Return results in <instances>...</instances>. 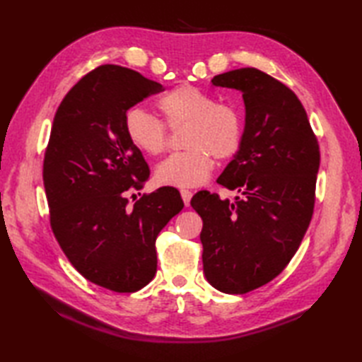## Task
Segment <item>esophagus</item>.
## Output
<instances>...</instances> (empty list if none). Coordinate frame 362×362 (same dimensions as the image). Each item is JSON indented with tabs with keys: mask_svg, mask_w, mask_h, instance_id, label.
<instances>
[{
	"mask_svg": "<svg viewBox=\"0 0 362 362\" xmlns=\"http://www.w3.org/2000/svg\"><path fill=\"white\" fill-rule=\"evenodd\" d=\"M180 194H182L183 202H185V205L188 206V205H189V201H191V197H193V191L182 188V189H180Z\"/></svg>",
	"mask_w": 362,
	"mask_h": 362,
	"instance_id": "esophagus-1",
	"label": "esophagus"
}]
</instances>
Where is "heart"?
<instances>
[{"label":"heart","instance_id":"heart-1","mask_svg":"<svg viewBox=\"0 0 362 362\" xmlns=\"http://www.w3.org/2000/svg\"><path fill=\"white\" fill-rule=\"evenodd\" d=\"M157 107L171 129L188 124L185 144L191 148L173 153L157 166L156 179L161 185H201L213 171V156L226 160L240 152L244 118L235 105L219 104L205 90L187 83L165 93ZM124 129L130 143L149 156H158L166 149V125L140 107L126 112Z\"/></svg>","mask_w":362,"mask_h":362}]
</instances>
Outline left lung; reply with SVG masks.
Returning <instances> with one entry per match:
<instances>
[{"mask_svg": "<svg viewBox=\"0 0 362 362\" xmlns=\"http://www.w3.org/2000/svg\"><path fill=\"white\" fill-rule=\"evenodd\" d=\"M245 105L244 141L218 183L241 197L199 191L191 206L204 221V274L226 294L274 280L308 230L320 165L317 138L294 91L257 68L214 76Z\"/></svg>", "mask_w": 362, "mask_h": 362, "instance_id": "1", "label": "left lung"}]
</instances>
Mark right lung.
Segmentation results:
<instances>
[{"label":"right lung","mask_w":362,"mask_h":362,"mask_svg":"<svg viewBox=\"0 0 362 362\" xmlns=\"http://www.w3.org/2000/svg\"><path fill=\"white\" fill-rule=\"evenodd\" d=\"M161 83L119 65H101L60 103L43 160L52 233L82 276L115 292L144 288L157 272L156 240L183 209L180 193L161 187L129 205L149 166L130 143L124 115Z\"/></svg>","instance_id":"obj_1"}]
</instances>
